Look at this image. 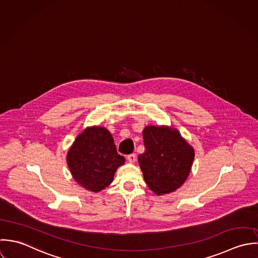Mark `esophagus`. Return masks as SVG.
Masks as SVG:
<instances>
[{
	"label": "esophagus",
	"mask_w": 258,
	"mask_h": 258,
	"mask_svg": "<svg viewBox=\"0 0 258 258\" xmlns=\"http://www.w3.org/2000/svg\"><path fill=\"white\" fill-rule=\"evenodd\" d=\"M127 160H128L129 162H131V163H134L135 160H136V154H135V153L129 154V155L127 156Z\"/></svg>",
	"instance_id": "obj_1"
}]
</instances>
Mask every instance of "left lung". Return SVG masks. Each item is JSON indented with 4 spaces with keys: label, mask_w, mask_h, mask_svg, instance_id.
<instances>
[{
    "label": "left lung",
    "mask_w": 258,
    "mask_h": 258,
    "mask_svg": "<svg viewBox=\"0 0 258 258\" xmlns=\"http://www.w3.org/2000/svg\"><path fill=\"white\" fill-rule=\"evenodd\" d=\"M145 151L138 161L148 187L157 195L179 188L187 179L194 159L193 148L177 130L148 126L143 131Z\"/></svg>",
    "instance_id": "8db88e82"
}]
</instances>
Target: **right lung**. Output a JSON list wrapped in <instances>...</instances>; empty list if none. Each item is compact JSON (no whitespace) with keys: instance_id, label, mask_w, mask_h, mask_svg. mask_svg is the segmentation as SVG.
Here are the masks:
<instances>
[{"instance_id":"add662e5","label":"right lung","mask_w":258,"mask_h":258,"mask_svg":"<svg viewBox=\"0 0 258 258\" xmlns=\"http://www.w3.org/2000/svg\"><path fill=\"white\" fill-rule=\"evenodd\" d=\"M125 158L118 154L113 137L104 127H91L75 140L67 155L74 179L93 192H99L113 181Z\"/></svg>"}]
</instances>
